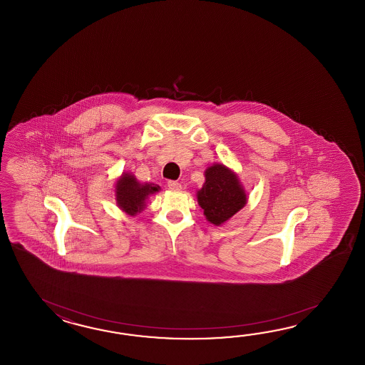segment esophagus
<instances>
[{
	"instance_id": "34e87169",
	"label": "esophagus",
	"mask_w": 365,
	"mask_h": 365,
	"mask_svg": "<svg viewBox=\"0 0 365 365\" xmlns=\"http://www.w3.org/2000/svg\"><path fill=\"white\" fill-rule=\"evenodd\" d=\"M168 187L171 189V190H181V184L178 182V181H168Z\"/></svg>"
}]
</instances>
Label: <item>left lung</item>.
I'll return each instance as SVG.
<instances>
[{"instance_id": "8db88e82", "label": "left lung", "mask_w": 365, "mask_h": 365, "mask_svg": "<svg viewBox=\"0 0 365 365\" xmlns=\"http://www.w3.org/2000/svg\"><path fill=\"white\" fill-rule=\"evenodd\" d=\"M198 205L210 223L220 225L247 205V194L235 172L225 164H212L205 172V184L197 192Z\"/></svg>"}]
</instances>
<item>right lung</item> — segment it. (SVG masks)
<instances>
[{
  "label": "right lung",
  "instance_id": "add662e5",
  "mask_svg": "<svg viewBox=\"0 0 365 365\" xmlns=\"http://www.w3.org/2000/svg\"><path fill=\"white\" fill-rule=\"evenodd\" d=\"M160 186L145 182L140 184L132 173L124 172L116 182L117 206L128 215L134 217L146 207V201L151 194L158 193Z\"/></svg>",
  "mask_w": 365,
  "mask_h": 365
}]
</instances>
